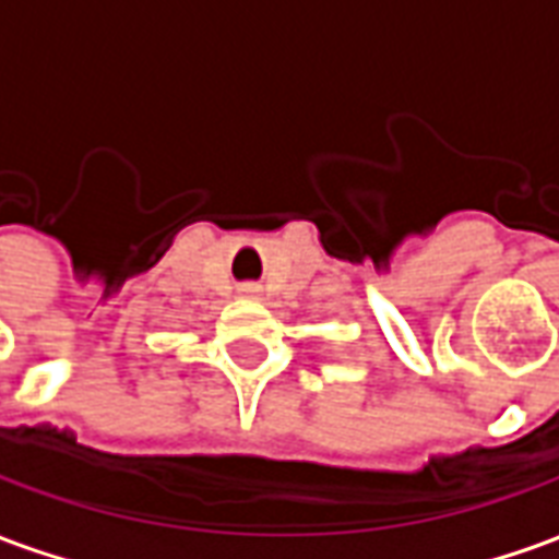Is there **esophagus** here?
I'll return each instance as SVG.
<instances>
[{"instance_id":"esophagus-1","label":"esophagus","mask_w":559,"mask_h":559,"mask_svg":"<svg viewBox=\"0 0 559 559\" xmlns=\"http://www.w3.org/2000/svg\"><path fill=\"white\" fill-rule=\"evenodd\" d=\"M242 293H248V296H251V293H257V290H254V287H245Z\"/></svg>"}]
</instances>
